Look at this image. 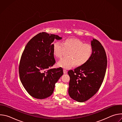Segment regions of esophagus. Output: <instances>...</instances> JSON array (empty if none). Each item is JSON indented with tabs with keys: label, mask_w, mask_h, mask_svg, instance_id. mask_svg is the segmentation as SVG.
<instances>
[{
	"label": "esophagus",
	"mask_w": 122,
	"mask_h": 122,
	"mask_svg": "<svg viewBox=\"0 0 122 122\" xmlns=\"http://www.w3.org/2000/svg\"><path fill=\"white\" fill-rule=\"evenodd\" d=\"M63 72H64V74H66V73L67 72V71L66 70V69H63Z\"/></svg>",
	"instance_id": "34e87169"
}]
</instances>
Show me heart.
Wrapping results in <instances>:
<instances>
[{
    "label": "heart",
    "mask_w": 122,
    "mask_h": 122,
    "mask_svg": "<svg viewBox=\"0 0 122 122\" xmlns=\"http://www.w3.org/2000/svg\"><path fill=\"white\" fill-rule=\"evenodd\" d=\"M54 55L58 58H61L68 51L67 56L58 62V66L69 68L76 65L80 66L87 62L92 56L93 50L92 46L76 38H69L64 40L63 44L56 42L53 45Z\"/></svg>",
    "instance_id": "1"
}]
</instances>
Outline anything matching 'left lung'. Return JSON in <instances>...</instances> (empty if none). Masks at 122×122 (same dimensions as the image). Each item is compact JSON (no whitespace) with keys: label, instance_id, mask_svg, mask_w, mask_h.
I'll return each mask as SVG.
<instances>
[{"label":"left lung","instance_id":"1","mask_svg":"<svg viewBox=\"0 0 122 122\" xmlns=\"http://www.w3.org/2000/svg\"><path fill=\"white\" fill-rule=\"evenodd\" d=\"M93 52L91 57L84 65L68 71L70 77L68 94L73 99L85 102L98 91L105 77L107 59L105 50L100 42L91 41Z\"/></svg>","mask_w":122,"mask_h":122}]
</instances>
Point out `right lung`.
<instances>
[{"instance_id": "obj_1", "label": "right lung", "mask_w": 122, "mask_h": 122, "mask_svg": "<svg viewBox=\"0 0 122 122\" xmlns=\"http://www.w3.org/2000/svg\"><path fill=\"white\" fill-rule=\"evenodd\" d=\"M62 38L41 32L27 43L21 56L19 73L27 93L37 99H44L53 94L55 84L63 74V68H50L56 63L52 43Z\"/></svg>"}]
</instances>
